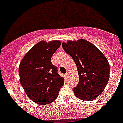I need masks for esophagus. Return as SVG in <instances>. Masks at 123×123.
<instances>
[{"mask_svg": "<svg viewBox=\"0 0 123 123\" xmlns=\"http://www.w3.org/2000/svg\"><path fill=\"white\" fill-rule=\"evenodd\" d=\"M65 76L67 77V78H68L69 77V73H66V74H65Z\"/></svg>", "mask_w": 123, "mask_h": 123, "instance_id": "34e87169", "label": "esophagus"}]
</instances>
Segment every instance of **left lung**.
<instances>
[{
  "label": "left lung",
  "instance_id": "1",
  "mask_svg": "<svg viewBox=\"0 0 123 123\" xmlns=\"http://www.w3.org/2000/svg\"><path fill=\"white\" fill-rule=\"evenodd\" d=\"M62 47L77 66L79 82L73 89L79 99L91 101L105 89L110 78V65L106 56L94 44L83 39L63 42Z\"/></svg>",
  "mask_w": 123,
  "mask_h": 123
}]
</instances>
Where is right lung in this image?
Masks as SVG:
<instances>
[{
  "instance_id": "1",
  "label": "right lung",
  "mask_w": 123,
  "mask_h": 123,
  "mask_svg": "<svg viewBox=\"0 0 123 123\" xmlns=\"http://www.w3.org/2000/svg\"><path fill=\"white\" fill-rule=\"evenodd\" d=\"M59 41H40L27 52L19 66V81L25 93L33 102L47 105L54 102L64 84V79L51 62L60 46Z\"/></svg>"
}]
</instances>
